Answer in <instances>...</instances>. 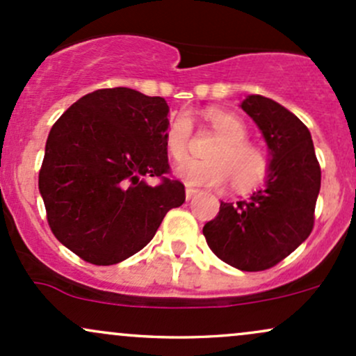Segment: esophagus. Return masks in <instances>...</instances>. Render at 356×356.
<instances>
[{
	"mask_svg": "<svg viewBox=\"0 0 356 356\" xmlns=\"http://www.w3.org/2000/svg\"><path fill=\"white\" fill-rule=\"evenodd\" d=\"M197 193H199L197 189H193V187H187V189H186V199H187V201H189V199H193Z\"/></svg>",
	"mask_w": 356,
	"mask_h": 356,
	"instance_id": "1",
	"label": "esophagus"
}]
</instances>
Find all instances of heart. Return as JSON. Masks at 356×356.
<instances>
[{"instance_id": "b5f03b06", "label": "heart", "mask_w": 356, "mask_h": 356, "mask_svg": "<svg viewBox=\"0 0 356 356\" xmlns=\"http://www.w3.org/2000/svg\"><path fill=\"white\" fill-rule=\"evenodd\" d=\"M204 118L220 136V142L209 150V160L204 162L181 160L193 134V123L186 113L175 116L167 127V152L172 159L181 160L174 167L175 177L191 187H220L229 181L238 193L261 184L268 174V157L259 145L247 140V124L222 109H208Z\"/></svg>"}]
</instances>
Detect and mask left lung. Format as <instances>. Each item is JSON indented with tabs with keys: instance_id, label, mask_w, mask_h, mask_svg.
<instances>
[{
	"instance_id": "8db88e82",
	"label": "left lung",
	"mask_w": 356,
	"mask_h": 356,
	"mask_svg": "<svg viewBox=\"0 0 356 356\" xmlns=\"http://www.w3.org/2000/svg\"><path fill=\"white\" fill-rule=\"evenodd\" d=\"M241 109L255 121L270 154L265 186L248 201L221 202L202 228L214 255L238 270H267L311 235L321 169L306 124L273 99L250 95Z\"/></svg>"
}]
</instances>
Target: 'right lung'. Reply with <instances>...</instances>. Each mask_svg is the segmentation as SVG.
Listing matches in <instances>:
<instances>
[{"label":"right lung","mask_w":356,"mask_h":356,"mask_svg":"<svg viewBox=\"0 0 356 356\" xmlns=\"http://www.w3.org/2000/svg\"><path fill=\"white\" fill-rule=\"evenodd\" d=\"M163 97L130 88L97 89L56 121L45 145L38 189L52 233L95 265L140 252L167 211L186 201L169 172ZM145 177H162L148 186Z\"/></svg>","instance_id":"right-lung-1"}]
</instances>
